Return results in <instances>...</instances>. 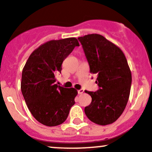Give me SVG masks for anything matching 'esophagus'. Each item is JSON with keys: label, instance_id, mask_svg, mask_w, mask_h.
Returning a JSON list of instances; mask_svg holds the SVG:
<instances>
[{"label": "esophagus", "instance_id": "esophagus-1", "mask_svg": "<svg viewBox=\"0 0 152 152\" xmlns=\"http://www.w3.org/2000/svg\"><path fill=\"white\" fill-rule=\"evenodd\" d=\"M83 92H84V90H83V89H80V90L78 91V94H82L83 93Z\"/></svg>", "mask_w": 152, "mask_h": 152}]
</instances>
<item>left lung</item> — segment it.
<instances>
[{
  "label": "left lung",
  "mask_w": 152,
  "mask_h": 152,
  "mask_svg": "<svg viewBox=\"0 0 152 152\" xmlns=\"http://www.w3.org/2000/svg\"><path fill=\"white\" fill-rule=\"evenodd\" d=\"M84 50L91 74H97L96 92L85 91L91 103L84 111L90 121L105 126L114 123L124 111L129 98L132 73L124 53L102 35L78 38Z\"/></svg>",
  "instance_id": "obj_1"
}]
</instances>
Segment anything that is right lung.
Returning a JSON list of instances; mask_svg holds the SVG:
<instances>
[{
	"instance_id": "right-lung-1",
	"label": "right lung",
	"mask_w": 152,
	"mask_h": 152,
	"mask_svg": "<svg viewBox=\"0 0 152 152\" xmlns=\"http://www.w3.org/2000/svg\"><path fill=\"white\" fill-rule=\"evenodd\" d=\"M77 38L51 40L32 52L22 71L20 88L29 111L47 126L61 124L69 116L78 91L56 84L62 63L76 46Z\"/></svg>"
}]
</instances>
